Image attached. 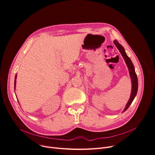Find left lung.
Instances as JSON below:
<instances>
[{"label": "left lung", "mask_w": 155, "mask_h": 155, "mask_svg": "<svg viewBox=\"0 0 155 155\" xmlns=\"http://www.w3.org/2000/svg\"><path fill=\"white\" fill-rule=\"evenodd\" d=\"M114 43L116 45V46L117 47V48L118 49V50L119 51V52H120L121 55H122L123 58L125 60V62L128 67L129 70V73H130V76L132 80V91H131V95H130V99L127 104L123 112L125 111L127 109L130 105L132 104L133 100H134V98L137 93V91H138V79H137V74L135 73V68L134 66V64L132 63V62L131 61L130 59L128 57L127 55L126 54L125 50L124 49V48L118 43L117 41H114Z\"/></svg>", "instance_id": "left-lung-1"}]
</instances>
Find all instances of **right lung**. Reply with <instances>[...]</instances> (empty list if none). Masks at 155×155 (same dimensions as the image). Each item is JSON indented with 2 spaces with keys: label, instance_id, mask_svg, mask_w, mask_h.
<instances>
[{
  "label": "right lung",
  "instance_id": "right-lung-1",
  "mask_svg": "<svg viewBox=\"0 0 155 155\" xmlns=\"http://www.w3.org/2000/svg\"><path fill=\"white\" fill-rule=\"evenodd\" d=\"M15 79L17 78V75H15ZM15 85H16V80H15V81H14V87H15Z\"/></svg>",
  "mask_w": 155,
  "mask_h": 155
}]
</instances>
